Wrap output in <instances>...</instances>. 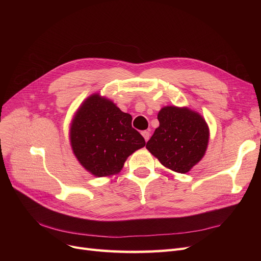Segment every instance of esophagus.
I'll use <instances>...</instances> for the list:
<instances>
[{
	"label": "esophagus",
	"mask_w": 261,
	"mask_h": 261,
	"mask_svg": "<svg viewBox=\"0 0 261 261\" xmlns=\"http://www.w3.org/2000/svg\"><path fill=\"white\" fill-rule=\"evenodd\" d=\"M142 135L144 136L145 141H146V142H148V140H149V136H150V133H149V131H143V132H142Z\"/></svg>",
	"instance_id": "obj_1"
}]
</instances>
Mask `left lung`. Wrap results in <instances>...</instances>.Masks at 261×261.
Masks as SVG:
<instances>
[{
	"label": "left lung",
	"instance_id": "left-lung-1",
	"mask_svg": "<svg viewBox=\"0 0 261 261\" xmlns=\"http://www.w3.org/2000/svg\"><path fill=\"white\" fill-rule=\"evenodd\" d=\"M159 128L146 148L162 165L186 173L198 164L206 151L210 129L205 119L186 107L167 106L158 114Z\"/></svg>",
	"mask_w": 261,
	"mask_h": 261
}]
</instances>
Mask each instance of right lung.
I'll use <instances>...</instances> for the list:
<instances>
[{"label": "right lung", "mask_w": 261, "mask_h": 261, "mask_svg": "<svg viewBox=\"0 0 261 261\" xmlns=\"http://www.w3.org/2000/svg\"><path fill=\"white\" fill-rule=\"evenodd\" d=\"M132 116L99 94L81 103L70 128L73 152L81 166L95 176L118 173L129 155L146 143L132 128Z\"/></svg>", "instance_id": "1"}]
</instances>
